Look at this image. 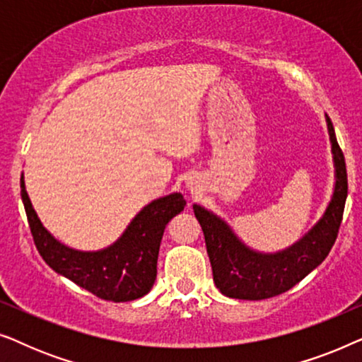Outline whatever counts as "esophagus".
<instances>
[{
    "instance_id": "34e87169",
    "label": "esophagus",
    "mask_w": 362,
    "mask_h": 362,
    "mask_svg": "<svg viewBox=\"0 0 362 362\" xmlns=\"http://www.w3.org/2000/svg\"><path fill=\"white\" fill-rule=\"evenodd\" d=\"M187 187H189V189H191V191H194V189H196L194 182H192V181H187Z\"/></svg>"
}]
</instances>
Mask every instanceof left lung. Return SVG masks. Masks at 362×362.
<instances>
[{
    "instance_id": "8db88e82",
    "label": "left lung",
    "mask_w": 362,
    "mask_h": 362,
    "mask_svg": "<svg viewBox=\"0 0 362 362\" xmlns=\"http://www.w3.org/2000/svg\"><path fill=\"white\" fill-rule=\"evenodd\" d=\"M334 163V189L323 216L306 234L284 250L259 252L244 244L232 227L214 212L192 206L204 232L214 284L222 295L237 300H265L290 290L311 274L333 247L348 197L344 155L326 115Z\"/></svg>"
}]
</instances>
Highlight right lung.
Instances as JSON below:
<instances>
[{
	"label": "right lung",
	"mask_w": 362,
	"mask_h": 362,
	"mask_svg": "<svg viewBox=\"0 0 362 362\" xmlns=\"http://www.w3.org/2000/svg\"><path fill=\"white\" fill-rule=\"evenodd\" d=\"M21 199L34 244L59 275L107 301H132L145 296L156 280V262L168 222L185 209L181 192L151 201L133 217L123 234L100 250H77L59 242L39 219L21 176Z\"/></svg>",
	"instance_id": "right-lung-1"
}]
</instances>
